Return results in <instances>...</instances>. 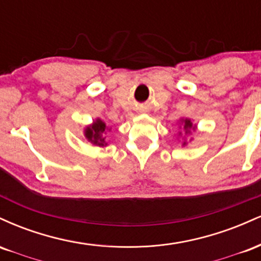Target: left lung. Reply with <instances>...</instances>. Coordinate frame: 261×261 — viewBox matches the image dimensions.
<instances>
[{
	"label": "left lung",
	"instance_id": "left-lung-1",
	"mask_svg": "<svg viewBox=\"0 0 261 261\" xmlns=\"http://www.w3.org/2000/svg\"><path fill=\"white\" fill-rule=\"evenodd\" d=\"M178 126H179V128H181L180 131H178V137H181L182 136V134H184V137H182V142H181V146H187L188 145V141H187V136L188 135H191L194 133V131H196L197 130V125L196 124H194L193 122V120H191V119H189V118H180L179 119V121H178ZM194 139L193 137H191L190 140H189V142H190V141H193Z\"/></svg>",
	"mask_w": 261,
	"mask_h": 261
}]
</instances>
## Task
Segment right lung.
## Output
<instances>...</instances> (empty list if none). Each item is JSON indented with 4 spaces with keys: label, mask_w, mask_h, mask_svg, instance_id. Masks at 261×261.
I'll use <instances>...</instances> for the list:
<instances>
[{
    "label": "right lung",
    "mask_w": 261,
    "mask_h": 261,
    "mask_svg": "<svg viewBox=\"0 0 261 261\" xmlns=\"http://www.w3.org/2000/svg\"><path fill=\"white\" fill-rule=\"evenodd\" d=\"M110 130L112 128L107 126L106 121L101 120L100 118H97L93 120L92 124L86 125L83 128V135L91 145L95 146V147H106L108 146L106 135Z\"/></svg>",
    "instance_id": "add662e5"
}]
</instances>
